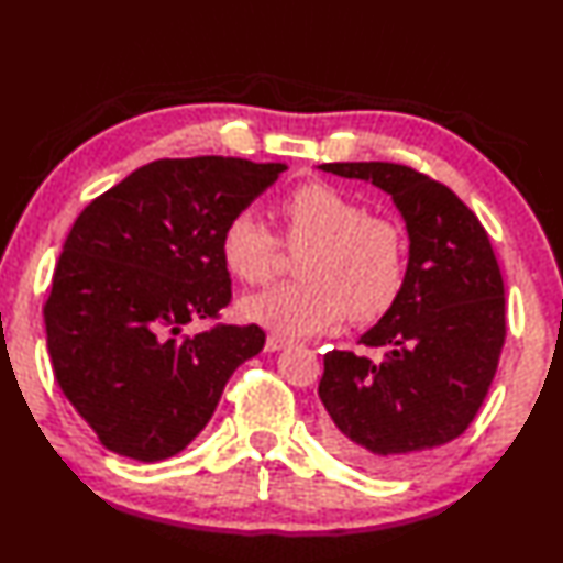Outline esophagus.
<instances>
[{"mask_svg":"<svg viewBox=\"0 0 563 563\" xmlns=\"http://www.w3.org/2000/svg\"><path fill=\"white\" fill-rule=\"evenodd\" d=\"M286 346H291V341H289V339H284V336H279V334H269V336H267V341H265V351H269V353L284 351Z\"/></svg>","mask_w":563,"mask_h":563,"instance_id":"esophagus-1","label":"esophagus"}]
</instances>
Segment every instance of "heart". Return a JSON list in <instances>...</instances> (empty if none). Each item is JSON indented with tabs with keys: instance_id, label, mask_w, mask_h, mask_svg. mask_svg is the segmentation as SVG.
I'll use <instances>...</instances> for the list:
<instances>
[{
	"instance_id": "b5f03b06",
	"label": "heart",
	"mask_w": 563,
	"mask_h": 563,
	"mask_svg": "<svg viewBox=\"0 0 563 563\" xmlns=\"http://www.w3.org/2000/svg\"><path fill=\"white\" fill-rule=\"evenodd\" d=\"M286 243L300 249V282L245 296L241 314L282 336H314L351 314L375 320L404 286V231L389 217L365 214L344 190L327 181L296 186L282 200ZM277 239L251 208L227 219L219 257L231 277L267 282Z\"/></svg>"
}]
</instances>
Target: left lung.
I'll use <instances>...</instances> for the list:
<instances>
[{
    "label": "left lung",
    "mask_w": 563,
    "mask_h": 563,
    "mask_svg": "<svg viewBox=\"0 0 563 563\" xmlns=\"http://www.w3.org/2000/svg\"><path fill=\"white\" fill-rule=\"evenodd\" d=\"M318 169L385 190L406 224L401 294L361 336L387 358L329 351L318 389L332 454L396 471L456 440L483 406L506 332L504 279L487 231L444 184L391 162Z\"/></svg>",
    "instance_id": "left-lung-1"
}]
</instances>
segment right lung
<instances>
[{
	"label": "right lung",
	"mask_w": 563,
	"mask_h": 563,
	"mask_svg": "<svg viewBox=\"0 0 563 563\" xmlns=\"http://www.w3.org/2000/svg\"><path fill=\"white\" fill-rule=\"evenodd\" d=\"M241 157L157 159L78 214L45 303L64 396L114 454L162 461L210 422L234 369L265 346L257 324H217L231 300L227 219L286 172Z\"/></svg>",
	"instance_id": "1"
}]
</instances>
